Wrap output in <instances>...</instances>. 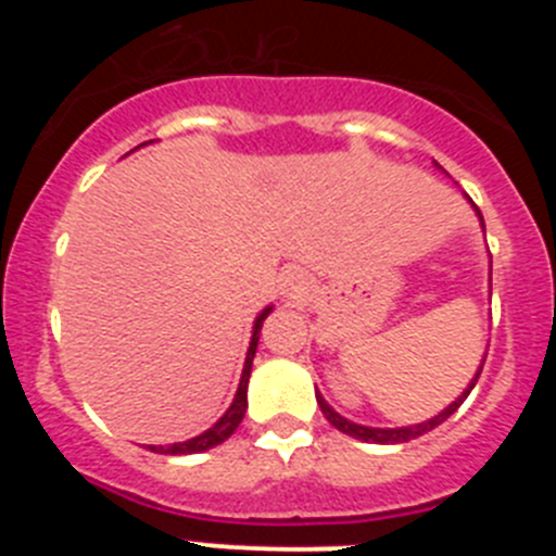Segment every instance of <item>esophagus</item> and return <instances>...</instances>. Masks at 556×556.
<instances>
[{"mask_svg":"<svg viewBox=\"0 0 556 556\" xmlns=\"http://www.w3.org/2000/svg\"><path fill=\"white\" fill-rule=\"evenodd\" d=\"M281 294L283 298H303L306 294V278L298 269H289L281 278Z\"/></svg>","mask_w":556,"mask_h":556,"instance_id":"34e87169","label":"esophagus"}]
</instances>
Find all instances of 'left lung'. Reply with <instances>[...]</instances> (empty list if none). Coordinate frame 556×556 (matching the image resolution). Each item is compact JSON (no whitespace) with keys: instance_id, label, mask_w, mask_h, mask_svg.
I'll list each match as a JSON object with an SVG mask.
<instances>
[{"instance_id":"left-lung-1","label":"left lung","mask_w":556,"mask_h":556,"mask_svg":"<svg viewBox=\"0 0 556 556\" xmlns=\"http://www.w3.org/2000/svg\"><path fill=\"white\" fill-rule=\"evenodd\" d=\"M434 166H437V169H440V172H445L443 166H440V164H434ZM468 203L473 205V200L468 198ZM473 211H476V217H479L481 228H484V219H481V211L476 208V205H473ZM484 356H488V353H484ZM481 367H484V358H481V365H479V370H476V376L470 378V384L465 387V390H462V395L456 397V401H451V404L445 406V409L440 412V415L429 417V420H424V424H415V426H397V429H376V426L353 424V420H348V417L339 415V412L333 409L331 404H328V401H326V397L320 395V392H314V395H317V404H320V409H323V415H326L328 424H331L333 429H337V431H342V434L353 437V440H362V443H378V445L409 443V440H415V437H424L426 431H431V429H437V426H440V424H445V420H448V417L454 415L456 409H459L462 401H465V397L470 395V390H473L476 381H479Z\"/></svg>"}]
</instances>
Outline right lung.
Returning <instances> with one entry per match:
<instances>
[{"instance_id": "add662e5", "label": "right lung", "mask_w": 556, "mask_h": 556, "mask_svg": "<svg viewBox=\"0 0 556 556\" xmlns=\"http://www.w3.org/2000/svg\"><path fill=\"white\" fill-rule=\"evenodd\" d=\"M144 144H150V141H144ZM144 144H139V147H144ZM269 312H273V306L262 308V314L255 317L253 337H250L248 356H244L242 378H239V390H236L233 404L228 406V412H225V415L219 417L217 424L211 426V429H205L203 434H198V437H191V440H184V443H172V445H147V448L155 451V454H172V456L203 454V451H208V448H214V445L225 443V440H228V437L233 434L236 429H239L244 412H248V381H250V370H253L255 348H258V333H262V326H264V320L269 317Z\"/></svg>"}]
</instances>
